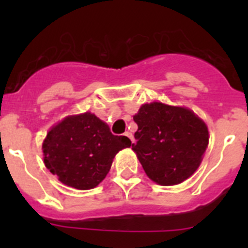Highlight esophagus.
Wrapping results in <instances>:
<instances>
[{
  "label": "esophagus",
  "instance_id": "1",
  "mask_svg": "<svg viewBox=\"0 0 248 248\" xmlns=\"http://www.w3.org/2000/svg\"><path fill=\"white\" fill-rule=\"evenodd\" d=\"M124 135H125V137H128L129 139H130L131 143H134V137H133V134H131L130 131H126V133Z\"/></svg>",
  "mask_w": 248,
  "mask_h": 248
}]
</instances>
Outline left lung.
Masks as SVG:
<instances>
[{
  "label": "left lung",
  "mask_w": 248,
  "mask_h": 248,
  "mask_svg": "<svg viewBox=\"0 0 248 248\" xmlns=\"http://www.w3.org/2000/svg\"><path fill=\"white\" fill-rule=\"evenodd\" d=\"M133 119L138 130L131 149L151 180L177 185L198 170L209 145V130L194 111L153 102L141 105Z\"/></svg>",
  "instance_id": "8db88e82"
}]
</instances>
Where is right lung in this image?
<instances>
[{"label":"right lung","mask_w":248,"mask_h":248,"mask_svg":"<svg viewBox=\"0 0 248 248\" xmlns=\"http://www.w3.org/2000/svg\"><path fill=\"white\" fill-rule=\"evenodd\" d=\"M130 145L129 138L113 135L103 120L87 111L64 118L48 131L43 160L61 183L89 190L104 180L115 155Z\"/></svg>","instance_id":"obj_1"}]
</instances>
